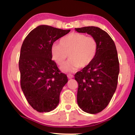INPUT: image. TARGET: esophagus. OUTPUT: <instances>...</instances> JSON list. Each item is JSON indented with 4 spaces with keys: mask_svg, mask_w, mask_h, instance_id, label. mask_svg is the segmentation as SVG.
Wrapping results in <instances>:
<instances>
[{
    "mask_svg": "<svg viewBox=\"0 0 135 135\" xmlns=\"http://www.w3.org/2000/svg\"><path fill=\"white\" fill-rule=\"evenodd\" d=\"M67 77L69 79H71V78H73L74 77V76L73 75H71V74H68L67 75Z\"/></svg>",
    "mask_w": 135,
    "mask_h": 135,
    "instance_id": "obj_1",
    "label": "esophagus"
}]
</instances>
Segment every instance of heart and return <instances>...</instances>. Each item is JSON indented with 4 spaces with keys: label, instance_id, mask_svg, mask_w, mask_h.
I'll list each match as a JSON object with an SVG mask.
<instances>
[{
    "label": "heart",
    "instance_id": "1",
    "mask_svg": "<svg viewBox=\"0 0 135 135\" xmlns=\"http://www.w3.org/2000/svg\"><path fill=\"white\" fill-rule=\"evenodd\" d=\"M97 40L80 33H71L62 37L59 45L54 44L51 49L52 59L59 66L63 65L66 59H70L62 67L64 71L71 72L78 68H84L92 63L97 54Z\"/></svg>",
    "mask_w": 135,
    "mask_h": 135
}]
</instances>
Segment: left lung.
<instances>
[{
	"instance_id": "obj_1",
	"label": "left lung",
	"mask_w": 135,
	"mask_h": 135,
	"mask_svg": "<svg viewBox=\"0 0 135 135\" xmlns=\"http://www.w3.org/2000/svg\"><path fill=\"white\" fill-rule=\"evenodd\" d=\"M79 33H87L97 40L98 48L93 62L75 75L78 83L77 102L81 109L89 114L103 111L116 90L119 62L115 43L107 32L89 26L75 28Z\"/></svg>"
}]
</instances>
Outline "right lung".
Returning a JSON list of instances; mask_svg holds the SVG:
<instances>
[{"label": "right lung", "instance_id": "obj_1", "mask_svg": "<svg viewBox=\"0 0 135 135\" xmlns=\"http://www.w3.org/2000/svg\"><path fill=\"white\" fill-rule=\"evenodd\" d=\"M70 31L39 26L22 43L19 60L21 87L29 105L40 113L56 108L60 92L68 82L67 75L51 59V49L54 41Z\"/></svg>", "mask_w": 135, "mask_h": 135}]
</instances>
